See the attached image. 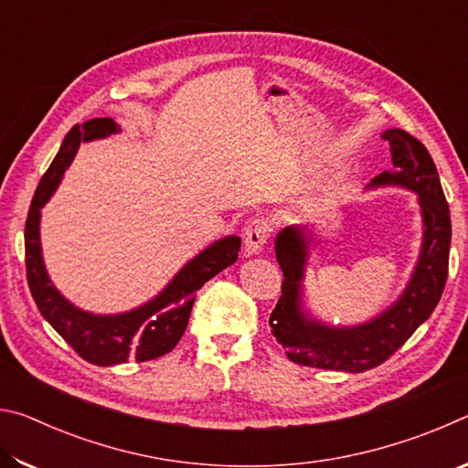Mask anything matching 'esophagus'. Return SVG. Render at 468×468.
Wrapping results in <instances>:
<instances>
[{
  "instance_id": "1",
  "label": "esophagus",
  "mask_w": 468,
  "mask_h": 468,
  "mask_svg": "<svg viewBox=\"0 0 468 468\" xmlns=\"http://www.w3.org/2000/svg\"><path fill=\"white\" fill-rule=\"evenodd\" d=\"M272 233V220L268 217H256L251 218L248 227H245L243 241H245V251L248 253H260L268 243V237Z\"/></svg>"
}]
</instances>
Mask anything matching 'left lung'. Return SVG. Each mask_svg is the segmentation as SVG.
<instances>
[{"label": "left lung", "mask_w": 468, "mask_h": 468, "mask_svg": "<svg viewBox=\"0 0 468 468\" xmlns=\"http://www.w3.org/2000/svg\"><path fill=\"white\" fill-rule=\"evenodd\" d=\"M394 171H384L367 187L400 186L417 194L423 217V241L407 289L376 318L357 326H328L301 307L310 233L305 227H284L276 235L274 251L282 268V295L271 314L272 335L292 363L307 367L361 374L378 367L407 343L430 318L446 287L450 258V208L433 158L405 130H386Z\"/></svg>", "instance_id": "8db88e82"}]
</instances>
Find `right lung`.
<instances>
[{
	"label": "right lung",
	"instance_id": "add662e5",
	"mask_svg": "<svg viewBox=\"0 0 468 468\" xmlns=\"http://www.w3.org/2000/svg\"><path fill=\"white\" fill-rule=\"evenodd\" d=\"M120 130L111 117H97L68 132L58 156L37 187L25 227L27 279L38 312L82 359L101 367L117 366L128 359L150 361L173 351L187 328L197 289L227 266L235 264L241 248V239L235 235L215 241L189 260L153 301L132 312L97 315L69 303L45 271L38 233L41 208L58 189L80 142L107 138Z\"/></svg>",
	"mask_w": 468,
	"mask_h": 468
}]
</instances>
